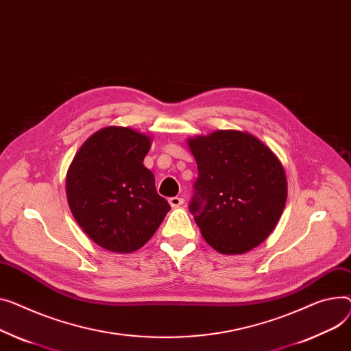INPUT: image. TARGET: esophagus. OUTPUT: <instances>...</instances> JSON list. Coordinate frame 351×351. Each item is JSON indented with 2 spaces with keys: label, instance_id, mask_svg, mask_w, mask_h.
I'll return each mask as SVG.
<instances>
[{
  "label": "esophagus",
  "instance_id": "1",
  "mask_svg": "<svg viewBox=\"0 0 351 351\" xmlns=\"http://www.w3.org/2000/svg\"><path fill=\"white\" fill-rule=\"evenodd\" d=\"M183 202H184V200H183L182 197H178V196H176V197H171V199H169V204H171L172 207H179V206H182V204H183Z\"/></svg>",
  "mask_w": 351,
  "mask_h": 351
}]
</instances>
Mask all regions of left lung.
I'll list each match as a JSON object with an SVG mask.
<instances>
[{"label":"left lung","instance_id":"left-lung-1","mask_svg":"<svg viewBox=\"0 0 351 351\" xmlns=\"http://www.w3.org/2000/svg\"><path fill=\"white\" fill-rule=\"evenodd\" d=\"M188 145L199 171L189 210L203 239L221 254L260 245L285 207L281 162L258 138L234 130L197 135Z\"/></svg>","mask_w":351,"mask_h":351}]
</instances>
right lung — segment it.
<instances>
[{"label": "right lung", "mask_w": 351, "mask_h": 351, "mask_svg": "<svg viewBox=\"0 0 351 351\" xmlns=\"http://www.w3.org/2000/svg\"><path fill=\"white\" fill-rule=\"evenodd\" d=\"M151 138L127 127L93 134L66 176L72 215L86 234L112 252L141 248L171 210L144 167Z\"/></svg>", "instance_id": "right-lung-1"}]
</instances>
